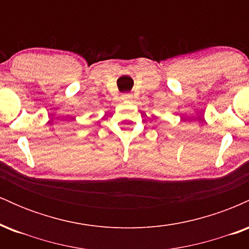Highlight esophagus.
I'll return each instance as SVG.
<instances>
[{
    "label": "esophagus",
    "instance_id": "34e87169",
    "mask_svg": "<svg viewBox=\"0 0 249 249\" xmlns=\"http://www.w3.org/2000/svg\"><path fill=\"white\" fill-rule=\"evenodd\" d=\"M131 98H132V95H130V93H123V95H122V99L124 102L131 101Z\"/></svg>",
    "mask_w": 249,
    "mask_h": 249
}]
</instances>
